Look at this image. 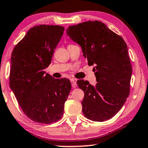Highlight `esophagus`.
<instances>
[{
    "instance_id": "34e87169",
    "label": "esophagus",
    "mask_w": 148,
    "mask_h": 148,
    "mask_svg": "<svg viewBox=\"0 0 148 148\" xmlns=\"http://www.w3.org/2000/svg\"><path fill=\"white\" fill-rule=\"evenodd\" d=\"M71 85L73 88H75L77 85V79L75 78H71Z\"/></svg>"
}]
</instances>
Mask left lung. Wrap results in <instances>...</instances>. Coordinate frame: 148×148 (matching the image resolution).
<instances>
[{
    "label": "left lung",
    "mask_w": 148,
    "mask_h": 148,
    "mask_svg": "<svg viewBox=\"0 0 148 148\" xmlns=\"http://www.w3.org/2000/svg\"><path fill=\"white\" fill-rule=\"evenodd\" d=\"M67 35L80 45L88 65H95L97 83L79 80L85 93L83 113L92 121L110 119L122 108L129 96L132 65L128 47L121 36L101 21H88L69 26Z\"/></svg>",
    "instance_id": "1"
}]
</instances>
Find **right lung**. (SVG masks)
Listing matches in <instances>:
<instances>
[{
    "label": "right lung",
    "instance_id": "obj_1",
    "mask_svg": "<svg viewBox=\"0 0 148 148\" xmlns=\"http://www.w3.org/2000/svg\"><path fill=\"white\" fill-rule=\"evenodd\" d=\"M64 28L40 25L29 29L14 48L10 87L27 116L41 124L61 119L71 90L67 79H54L44 69L50 65Z\"/></svg>",
    "mask_w": 148,
    "mask_h": 148
}]
</instances>
